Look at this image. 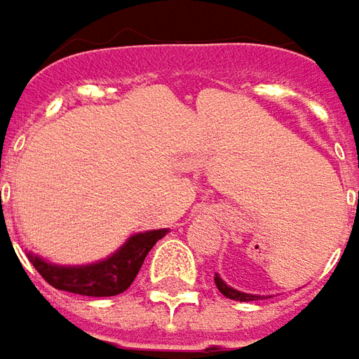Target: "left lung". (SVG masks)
<instances>
[{
  "label": "left lung",
  "mask_w": 359,
  "mask_h": 359,
  "mask_svg": "<svg viewBox=\"0 0 359 359\" xmlns=\"http://www.w3.org/2000/svg\"><path fill=\"white\" fill-rule=\"evenodd\" d=\"M215 284H217V288L226 298H230V300H241V302H252V300H258L260 296H254V294H244V292H238L234 290V288H230V286H226L224 282H222V278L218 276V274H215Z\"/></svg>",
  "instance_id": "obj_1"
}]
</instances>
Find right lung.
<instances>
[{
  "label": "right lung",
  "mask_w": 359,
  "mask_h": 359,
  "mask_svg": "<svg viewBox=\"0 0 359 359\" xmlns=\"http://www.w3.org/2000/svg\"><path fill=\"white\" fill-rule=\"evenodd\" d=\"M165 234H167L165 229L135 234L111 258L91 266H77V268L53 266L41 260V258H37V256H33L32 252L27 254V258L35 266V270L41 274V278L49 282L57 290L95 296V298L117 296L133 284V280L137 278L149 250Z\"/></svg>",
  "instance_id": "add662e5"
}]
</instances>
